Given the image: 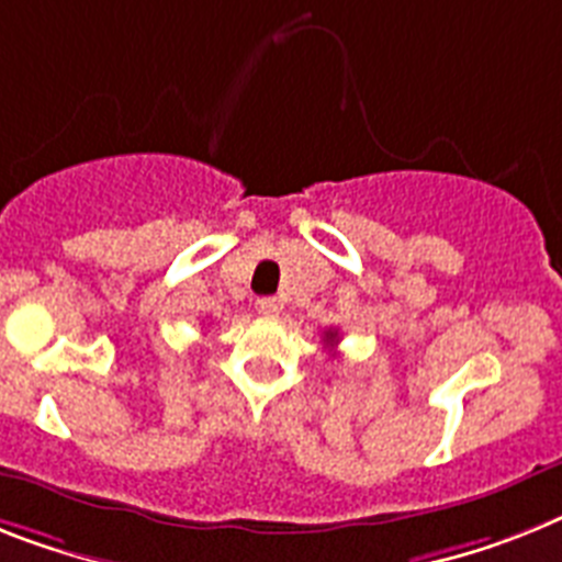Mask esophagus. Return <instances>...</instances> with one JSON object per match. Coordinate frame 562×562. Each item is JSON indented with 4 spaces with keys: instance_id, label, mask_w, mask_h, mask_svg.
Listing matches in <instances>:
<instances>
[{
    "instance_id": "34e87169",
    "label": "esophagus",
    "mask_w": 562,
    "mask_h": 562,
    "mask_svg": "<svg viewBox=\"0 0 562 562\" xmlns=\"http://www.w3.org/2000/svg\"><path fill=\"white\" fill-rule=\"evenodd\" d=\"M282 308V303L277 300V296H259L257 300V311L262 314V317H277Z\"/></svg>"
}]
</instances>
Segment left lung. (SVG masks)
<instances>
[{
  "mask_svg": "<svg viewBox=\"0 0 562 562\" xmlns=\"http://www.w3.org/2000/svg\"><path fill=\"white\" fill-rule=\"evenodd\" d=\"M325 342H328V346H334V342H337V331H325Z\"/></svg>",
  "mask_w": 562,
  "mask_h": 562,
  "instance_id": "1",
  "label": "left lung"
}]
</instances>
